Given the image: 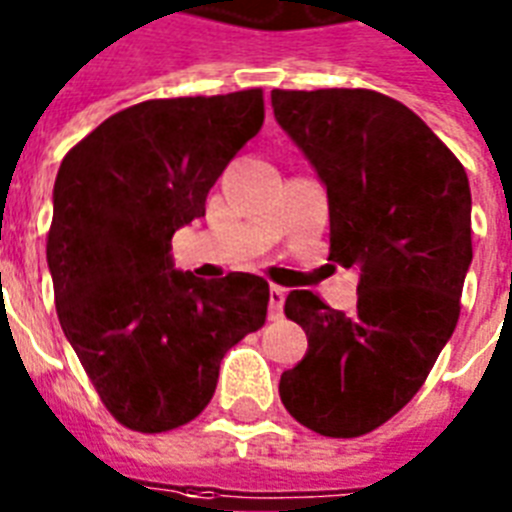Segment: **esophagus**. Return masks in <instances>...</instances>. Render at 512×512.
<instances>
[{
  "label": "esophagus",
  "mask_w": 512,
  "mask_h": 512,
  "mask_svg": "<svg viewBox=\"0 0 512 512\" xmlns=\"http://www.w3.org/2000/svg\"><path fill=\"white\" fill-rule=\"evenodd\" d=\"M285 296H288V290L280 288V285H272V288H269V320H280L282 306H285Z\"/></svg>",
  "instance_id": "obj_1"
}]
</instances>
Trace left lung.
<instances>
[{
	"label": "left lung",
	"mask_w": 512,
	"mask_h": 512,
	"mask_svg": "<svg viewBox=\"0 0 512 512\" xmlns=\"http://www.w3.org/2000/svg\"><path fill=\"white\" fill-rule=\"evenodd\" d=\"M277 124L312 161L330 203V259L359 269L351 314L290 290L309 351L280 378L309 431L354 439L394 418L428 378L460 317L470 187L428 126L372 89H275Z\"/></svg>",
	"instance_id": "obj_1"
}]
</instances>
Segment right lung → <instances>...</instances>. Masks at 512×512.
Segmentation results:
<instances>
[{
  "mask_svg": "<svg viewBox=\"0 0 512 512\" xmlns=\"http://www.w3.org/2000/svg\"><path fill=\"white\" fill-rule=\"evenodd\" d=\"M264 124V92L145 100L60 163L47 232L57 320L108 412L163 433L216 391L224 354L267 322L269 282L171 269V237Z\"/></svg>",
  "mask_w": 512,
  "mask_h": 512,
  "instance_id": "add662e5",
  "label": "right lung"
}]
</instances>
